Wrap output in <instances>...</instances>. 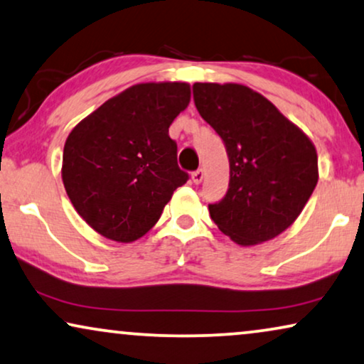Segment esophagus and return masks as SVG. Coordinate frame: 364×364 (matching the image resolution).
<instances>
[{
	"label": "esophagus",
	"instance_id": "34e87169",
	"mask_svg": "<svg viewBox=\"0 0 364 364\" xmlns=\"http://www.w3.org/2000/svg\"><path fill=\"white\" fill-rule=\"evenodd\" d=\"M203 178H205V173H203V169H196V171L191 173V179L195 185H200V183L203 181Z\"/></svg>",
	"mask_w": 364,
	"mask_h": 364
}]
</instances>
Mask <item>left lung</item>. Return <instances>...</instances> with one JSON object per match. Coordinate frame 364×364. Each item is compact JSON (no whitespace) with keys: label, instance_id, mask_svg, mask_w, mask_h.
<instances>
[{"label":"left lung","instance_id":"obj_1","mask_svg":"<svg viewBox=\"0 0 364 364\" xmlns=\"http://www.w3.org/2000/svg\"><path fill=\"white\" fill-rule=\"evenodd\" d=\"M193 100L230 159L226 195L208 205L211 220L241 246L273 240L293 225L316 186L313 143L248 86L195 83Z\"/></svg>","mask_w":364,"mask_h":364}]
</instances>
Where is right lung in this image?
Segmentation results:
<instances>
[{"label": "right lung", "mask_w": 364, "mask_h": 364, "mask_svg": "<svg viewBox=\"0 0 364 364\" xmlns=\"http://www.w3.org/2000/svg\"><path fill=\"white\" fill-rule=\"evenodd\" d=\"M188 103L186 83L134 85L70 133L63 151L65 190L80 216L105 238H141L173 191L188 181L168 133Z\"/></svg>", "instance_id": "right-lung-1"}]
</instances>
